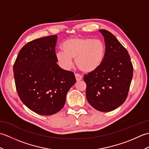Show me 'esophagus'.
Here are the masks:
<instances>
[{"label": "esophagus", "instance_id": "1", "mask_svg": "<svg viewBox=\"0 0 149 149\" xmlns=\"http://www.w3.org/2000/svg\"><path fill=\"white\" fill-rule=\"evenodd\" d=\"M75 79H76V81H80L81 80L83 79V76H82V75H81L80 74H75Z\"/></svg>", "mask_w": 149, "mask_h": 149}]
</instances>
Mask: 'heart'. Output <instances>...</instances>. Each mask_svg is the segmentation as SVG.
<instances>
[{
	"label": "heart",
	"instance_id": "obj_1",
	"mask_svg": "<svg viewBox=\"0 0 149 149\" xmlns=\"http://www.w3.org/2000/svg\"><path fill=\"white\" fill-rule=\"evenodd\" d=\"M63 52L56 54L59 64L65 70L72 67L75 59V64L81 70L91 72L102 64L106 47L103 41L91 38L75 37L65 40L62 45Z\"/></svg>",
	"mask_w": 149,
	"mask_h": 149
}]
</instances>
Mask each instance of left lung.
<instances>
[{
  "instance_id": "8db88e82",
  "label": "left lung",
  "mask_w": 149,
  "mask_h": 149,
  "mask_svg": "<svg viewBox=\"0 0 149 149\" xmlns=\"http://www.w3.org/2000/svg\"><path fill=\"white\" fill-rule=\"evenodd\" d=\"M106 51L102 64L96 70L84 74L86 96L93 108L102 112L116 109L125 102L133 75L127 50L112 33L100 29Z\"/></svg>"
}]
</instances>
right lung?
Segmentation results:
<instances>
[{
	"label": "right lung",
	"instance_id": "add662e5",
	"mask_svg": "<svg viewBox=\"0 0 149 149\" xmlns=\"http://www.w3.org/2000/svg\"><path fill=\"white\" fill-rule=\"evenodd\" d=\"M58 36L28 42L19 52L13 65L16 89L22 102L42 115L58 113L76 81L72 72L57 64L55 47Z\"/></svg>",
	"mask_w": 149,
	"mask_h": 149
}]
</instances>
